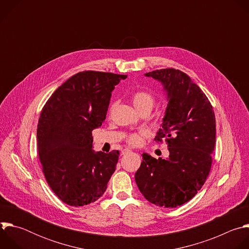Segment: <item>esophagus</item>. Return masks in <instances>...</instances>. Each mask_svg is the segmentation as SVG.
I'll use <instances>...</instances> for the list:
<instances>
[{
  "label": "esophagus",
  "instance_id": "34e87169",
  "mask_svg": "<svg viewBox=\"0 0 249 249\" xmlns=\"http://www.w3.org/2000/svg\"><path fill=\"white\" fill-rule=\"evenodd\" d=\"M129 152H131V150H129V149H124V150L121 152V154H122V155H126V154H128Z\"/></svg>",
  "mask_w": 249,
  "mask_h": 249
}]
</instances>
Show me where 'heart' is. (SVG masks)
<instances>
[{"instance_id": "obj_1", "label": "heart", "mask_w": 249, "mask_h": 249, "mask_svg": "<svg viewBox=\"0 0 249 249\" xmlns=\"http://www.w3.org/2000/svg\"><path fill=\"white\" fill-rule=\"evenodd\" d=\"M131 101L136 110L139 112L143 109L152 110L155 104V97L152 93L146 90H137L131 95ZM146 136L145 131H140L138 133H131L127 137V143L131 146H138L142 143L143 138Z\"/></svg>"}]
</instances>
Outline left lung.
Returning <instances> with one entry per match:
<instances>
[{
    "label": "left lung",
    "instance_id": "left-lung-1",
    "mask_svg": "<svg viewBox=\"0 0 249 249\" xmlns=\"http://www.w3.org/2000/svg\"><path fill=\"white\" fill-rule=\"evenodd\" d=\"M146 76L160 81L167 91V108L155 141H165L169 157L142 155L135 180L148 201L175 208L191 200L209 176L216 144L215 113L206 94L180 70L160 69Z\"/></svg>",
    "mask_w": 249,
    "mask_h": 249
}]
</instances>
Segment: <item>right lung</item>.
<instances>
[{
  "label": "right lung",
  "instance_id": "1",
  "mask_svg": "<svg viewBox=\"0 0 249 249\" xmlns=\"http://www.w3.org/2000/svg\"><path fill=\"white\" fill-rule=\"evenodd\" d=\"M127 75L84 71L49 97L37 125V147L45 179L64 203L83 207L102 196L115 171L119 151L92 150L93 129L101 126L111 91Z\"/></svg>",
  "mask_w": 249,
  "mask_h": 249
}]
</instances>
